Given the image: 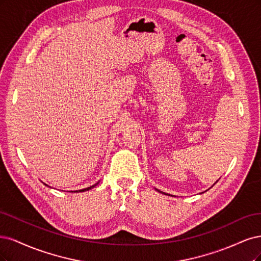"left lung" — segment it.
Returning a JSON list of instances; mask_svg holds the SVG:
<instances>
[{"mask_svg": "<svg viewBox=\"0 0 261 261\" xmlns=\"http://www.w3.org/2000/svg\"><path fill=\"white\" fill-rule=\"evenodd\" d=\"M159 192H161V191H159ZM161 193H163V192H161Z\"/></svg>", "mask_w": 261, "mask_h": 261, "instance_id": "obj_1", "label": "left lung"}]
</instances>
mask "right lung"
<instances>
[{
  "instance_id": "right-lung-1",
  "label": "right lung",
  "mask_w": 261,
  "mask_h": 261,
  "mask_svg": "<svg viewBox=\"0 0 261 261\" xmlns=\"http://www.w3.org/2000/svg\"><path fill=\"white\" fill-rule=\"evenodd\" d=\"M97 184H98V182L97 183H95L94 184V186H92V187H89V188H87V189H83V190H79L78 192H85V191H89V190H91V189H93L95 186H97Z\"/></svg>"
}]
</instances>
